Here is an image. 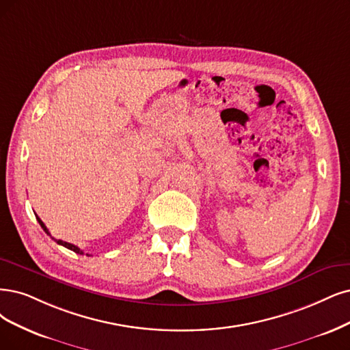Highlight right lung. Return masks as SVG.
I'll use <instances>...</instances> for the list:
<instances>
[{
    "mask_svg": "<svg viewBox=\"0 0 350 350\" xmlns=\"http://www.w3.org/2000/svg\"><path fill=\"white\" fill-rule=\"evenodd\" d=\"M36 219H37V221H38V224H40V226L43 228V230L46 232V234H47V235H50V234H49V230H47V228H46V225L42 222V219L38 217L37 215H36ZM56 242H57L59 245H63L64 248H68V250H70V251L76 252V254H83V252H82V250H81V248H77V247H75L73 243H69V242H63V241H60V239H56ZM86 255H88V254H86Z\"/></svg>",
    "mask_w": 350,
    "mask_h": 350,
    "instance_id": "right-lung-1",
    "label": "right lung"
}]
</instances>
